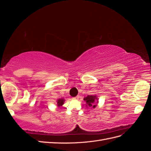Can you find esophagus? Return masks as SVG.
<instances>
[{
	"label": "esophagus",
	"mask_w": 151,
	"mask_h": 151,
	"mask_svg": "<svg viewBox=\"0 0 151 151\" xmlns=\"http://www.w3.org/2000/svg\"><path fill=\"white\" fill-rule=\"evenodd\" d=\"M73 99H79V96H77L76 97L73 98Z\"/></svg>",
	"instance_id": "34e87169"
}]
</instances>
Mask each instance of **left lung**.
Masks as SVG:
<instances>
[{
  "instance_id": "1",
  "label": "left lung",
  "mask_w": 151,
  "mask_h": 151,
  "mask_svg": "<svg viewBox=\"0 0 151 151\" xmlns=\"http://www.w3.org/2000/svg\"><path fill=\"white\" fill-rule=\"evenodd\" d=\"M84 100L86 102V106L90 108H95L99 103V99L96 95H88L84 98Z\"/></svg>"
}]
</instances>
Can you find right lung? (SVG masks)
I'll list each match as a JSON object with an SVG mask.
<instances>
[{"instance_id": "obj_1", "label": "right lung", "mask_w": 151, "mask_h": 151, "mask_svg": "<svg viewBox=\"0 0 151 151\" xmlns=\"http://www.w3.org/2000/svg\"><path fill=\"white\" fill-rule=\"evenodd\" d=\"M65 102V99L63 98H60V99H58L57 100V106L60 107V106H62V105L64 104Z\"/></svg>"}]
</instances>
